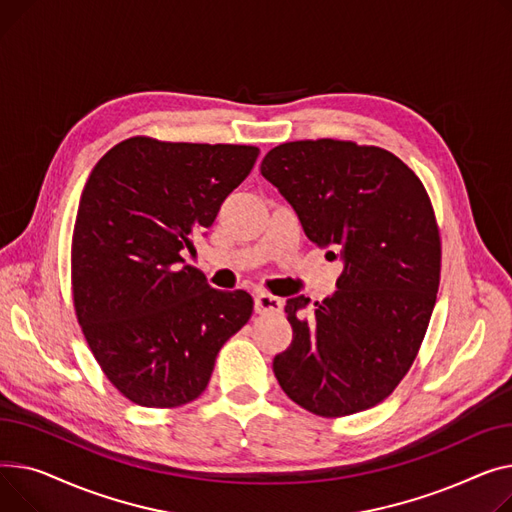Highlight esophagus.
Segmentation results:
<instances>
[{
    "mask_svg": "<svg viewBox=\"0 0 512 512\" xmlns=\"http://www.w3.org/2000/svg\"><path fill=\"white\" fill-rule=\"evenodd\" d=\"M254 310H256V314H281L283 312V302L275 295L258 293L254 297Z\"/></svg>",
    "mask_w": 512,
    "mask_h": 512,
    "instance_id": "esophagus-1",
    "label": "esophagus"
}]
</instances>
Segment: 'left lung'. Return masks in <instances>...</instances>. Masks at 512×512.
I'll return each instance as SVG.
<instances>
[{
	"mask_svg": "<svg viewBox=\"0 0 512 512\" xmlns=\"http://www.w3.org/2000/svg\"><path fill=\"white\" fill-rule=\"evenodd\" d=\"M260 173L310 242L343 260L337 291L314 310L304 295L287 299L293 341L275 355V376L316 415L370 409L409 372L436 304L440 233L430 196L399 157L349 140L279 144Z\"/></svg>",
	"mask_w": 512,
	"mask_h": 512,
	"instance_id": "obj_1",
	"label": "left lung"
}]
</instances>
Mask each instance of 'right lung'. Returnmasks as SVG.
<instances>
[{
  "instance_id": "obj_1",
  "label": "right lung",
  "mask_w": 512,
  "mask_h": 512,
  "mask_svg": "<svg viewBox=\"0 0 512 512\" xmlns=\"http://www.w3.org/2000/svg\"><path fill=\"white\" fill-rule=\"evenodd\" d=\"M258 153L134 136L88 175L72 235L74 308L107 380L136 405L200 397L217 353L252 316L250 293L213 289L182 252Z\"/></svg>"
}]
</instances>
